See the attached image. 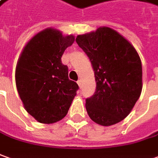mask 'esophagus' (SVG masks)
I'll return each instance as SVG.
<instances>
[{
	"label": "esophagus",
	"mask_w": 158,
	"mask_h": 158,
	"mask_svg": "<svg viewBox=\"0 0 158 158\" xmlns=\"http://www.w3.org/2000/svg\"><path fill=\"white\" fill-rule=\"evenodd\" d=\"M77 83L79 85V86L80 88H82V81H81V79H79L78 81H77Z\"/></svg>",
	"instance_id": "34e87169"
}]
</instances>
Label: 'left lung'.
<instances>
[{
	"mask_svg": "<svg viewBox=\"0 0 158 158\" xmlns=\"http://www.w3.org/2000/svg\"><path fill=\"white\" fill-rule=\"evenodd\" d=\"M76 42L91 61L96 91L85 99L89 117L109 126L125 118L142 92V64L126 39L110 27L78 35Z\"/></svg>",
	"mask_w": 158,
	"mask_h": 158,
	"instance_id": "left-lung-1",
	"label": "left lung"
}]
</instances>
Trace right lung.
<instances>
[{"mask_svg": "<svg viewBox=\"0 0 158 158\" xmlns=\"http://www.w3.org/2000/svg\"><path fill=\"white\" fill-rule=\"evenodd\" d=\"M73 42V35L44 30L26 45L17 63V91L27 111L40 123L52 124L65 117L79 90L61 61Z\"/></svg>", "mask_w": 158, "mask_h": 158, "instance_id": "obj_1", "label": "right lung"}]
</instances>
